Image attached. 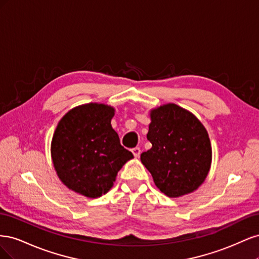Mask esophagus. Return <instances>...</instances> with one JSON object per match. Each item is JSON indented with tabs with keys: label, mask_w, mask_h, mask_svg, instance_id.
Wrapping results in <instances>:
<instances>
[{
	"label": "esophagus",
	"mask_w": 259,
	"mask_h": 259,
	"mask_svg": "<svg viewBox=\"0 0 259 259\" xmlns=\"http://www.w3.org/2000/svg\"><path fill=\"white\" fill-rule=\"evenodd\" d=\"M132 152H133V154H134L135 158H138V156L140 155V153H142V150H140V148L136 147V148H133L132 149Z\"/></svg>",
	"instance_id": "obj_1"
}]
</instances>
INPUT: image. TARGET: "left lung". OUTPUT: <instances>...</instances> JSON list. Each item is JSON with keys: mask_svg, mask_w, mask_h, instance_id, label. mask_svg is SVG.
<instances>
[{"mask_svg": "<svg viewBox=\"0 0 259 259\" xmlns=\"http://www.w3.org/2000/svg\"><path fill=\"white\" fill-rule=\"evenodd\" d=\"M147 138L152 144L140 161L155 186L169 198L195 191L204 183L211 164L207 131L190 111L175 104L150 110Z\"/></svg>", "mask_w": 259, "mask_h": 259, "instance_id": "obj_1", "label": "left lung"}]
</instances>
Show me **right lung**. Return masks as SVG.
<instances>
[{
	"label": "right lung",
	"mask_w": 259,
	"mask_h": 259,
	"mask_svg": "<svg viewBox=\"0 0 259 259\" xmlns=\"http://www.w3.org/2000/svg\"><path fill=\"white\" fill-rule=\"evenodd\" d=\"M115 109L90 103L72 108L54 132L51 155L57 176L70 190L95 199L111 189L122 166L134 155L111 126Z\"/></svg>",
	"instance_id": "add662e5"
}]
</instances>
